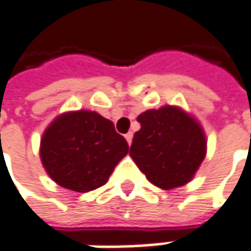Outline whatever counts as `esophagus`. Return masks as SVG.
I'll return each mask as SVG.
<instances>
[{
	"instance_id": "1",
	"label": "esophagus",
	"mask_w": 251,
	"mask_h": 251,
	"mask_svg": "<svg viewBox=\"0 0 251 251\" xmlns=\"http://www.w3.org/2000/svg\"><path fill=\"white\" fill-rule=\"evenodd\" d=\"M132 138H133V133H132V132H129V133H126L125 135V139H126V142L129 143V145L132 143Z\"/></svg>"
}]
</instances>
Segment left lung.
Returning <instances> with one entry per match:
<instances>
[{
    "label": "left lung",
    "mask_w": 251,
    "mask_h": 251,
    "mask_svg": "<svg viewBox=\"0 0 251 251\" xmlns=\"http://www.w3.org/2000/svg\"><path fill=\"white\" fill-rule=\"evenodd\" d=\"M138 122L129 155L146 179L165 190L187 183L206 155L199 124L175 106L143 112Z\"/></svg>",
    "instance_id": "obj_1"
}]
</instances>
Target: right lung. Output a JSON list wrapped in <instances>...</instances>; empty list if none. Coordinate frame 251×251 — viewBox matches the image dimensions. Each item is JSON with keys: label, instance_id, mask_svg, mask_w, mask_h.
Here are the masks:
<instances>
[{"label": "right lung", "instance_id": "obj_1", "mask_svg": "<svg viewBox=\"0 0 251 251\" xmlns=\"http://www.w3.org/2000/svg\"><path fill=\"white\" fill-rule=\"evenodd\" d=\"M127 152L111 121L91 111L61 115L41 140V160L52 180L81 193L106 183Z\"/></svg>", "mask_w": 251, "mask_h": 251}]
</instances>
